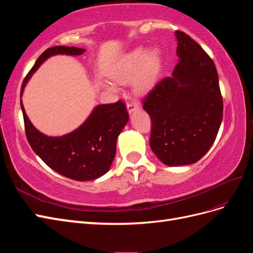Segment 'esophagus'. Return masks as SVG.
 Listing matches in <instances>:
<instances>
[{
  "label": "esophagus",
  "mask_w": 253,
  "mask_h": 253,
  "mask_svg": "<svg viewBox=\"0 0 253 253\" xmlns=\"http://www.w3.org/2000/svg\"><path fill=\"white\" fill-rule=\"evenodd\" d=\"M126 109L129 114H132L133 112L138 110V104H137L135 101H129L126 103Z\"/></svg>",
  "instance_id": "esophagus-1"
}]
</instances>
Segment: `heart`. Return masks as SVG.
<instances>
[{
	"mask_svg": "<svg viewBox=\"0 0 253 253\" xmlns=\"http://www.w3.org/2000/svg\"><path fill=\"white\" fill-rule=\"evenodd\" d=\"M164 67L163 52L158 47H137L119 60L113 78L117 82L132 80V87L138 94L148 93L155 86ZM108 88H114L106 84Z\"/></svg>",
	"mask_w": 253,
	"mask_h": 253,
	"instance_id": "1",
	"label": "heart"
}]
</instances>
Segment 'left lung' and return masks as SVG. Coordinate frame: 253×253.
Masks as SVG:
<instances>
[{
    "instance_id": "obj_1",
    "label": "left lung",
    "mask_w": 253,
    "mask_h": 253,
    "mask_svg": "<svg viewBox=\"0 0 253 253\" xmlns=\"http://www.w3.org/2000/svg\"><path fill=\"white\" fill-rule=\"evenodd\" d=\"M178 63L143 100L152 119L150 147L163 164L192 165L209 151L223 119V98L212 59L192 38L175 32Z\"/></svg>"
}]
</instances>
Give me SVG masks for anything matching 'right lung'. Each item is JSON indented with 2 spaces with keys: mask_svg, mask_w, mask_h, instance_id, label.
<instances>
[{
  "mask_svg": "<svg viewBox=\"0 0 253 253\" xmlns=\"http://www.w3.org/2000/svg\"><path fill=\"white\" fill-rule=\"evenodd\" d=\"M84 48L53 46L38 58L21 87V97L32 76L52 56H80ZM25 133L36 154L57 173L78 181L94 180L110 170L116 154L119 134L128 121L126 105L121 100L99 104L83 124L73 132L62 136H47L37 129L27 117L21 99Z\"/></svg>",
  "mask_w": 253,
  "mask_h": 253,
  "instance_id": "add662e5",
  "label": "right lung"
}]
</instances>
